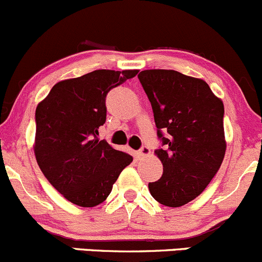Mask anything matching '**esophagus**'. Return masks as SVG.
Segmentation results:
<instances>
[{
	"instance_id": "34e87169",
	"label": "esophagus",
	"mask_w": 262,
	"mask_h": 262,
	"mask_svg": "<svg viewBox=\"0 0 262 262\" xmlns=\"http://www.w3.org/2000/svg\"><path fill=\"white\" fill-rule=\"evenodd\" d=\"M137 154H139L140 156H146V155H149V154H150V149L144 145V146H141V149L139 150V152H137Z\"/></svg>"
}]
</instances>
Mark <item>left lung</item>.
I'll use <instances>...</instances> for the list:
<instances>
[{
  "label": "left lung",
  "instance_id": "8db88e82",
  "mask_svg": "<svg viewBox=\"0 0 262 262\" xmlns=\"http://www.w3.org/2000/svg\"><path fill=\"white\" fill-rule=\"evenodd\" d=\"M139 80L149 98L161 147L164 171L149 183L151 195L166 207L195 199L211 183L226 152L222 101L204 80L177 71H142Z\"/></svg>",
  "mask_w": 262,
  "mask_h": 262
}]
</instances>
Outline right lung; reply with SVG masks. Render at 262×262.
<instances>
[{"label":"right lung","mask_w":262,"mask_h":262,"mask_svg":"<svg viewBox=\"0 0 262 262\" xmlns=\"http://www.w3.org/2000/svg\"><path fill=\"white\" fill-rule=\"evenodd\" d=\"M139 71L99 69L56 83L35 112V156L49 183L80 207L98 206L132 156L99 140L106 97Z\"/></svg>","instance_id":"add662e5"}]
</instances>
